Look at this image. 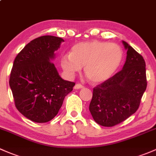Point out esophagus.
<instances>
[{
  "label": "esophagus",
  "mask_w": 156,
  "mask_h": 156,
  "mask_svg": "<svg viewBox=\"0 0 156 156\" xmlns=\"http://www.w3.org/2000/svg\"><path fill=\"white\" fill-rule=\"evenodd\" d=\"M83 85L80 84V83H77V84H75V87H74V89H76V90L83 89Z\"/></svg>",
  "instance_id": "1"
}]
</instances>
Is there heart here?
Masks as SVG:
<instances>
[{
	"instance_id": "obj_1",
	"label": "heart",
	"mask_w": 156,
	"mask_h": 156,
	"mask_svg": "<svg viewBox=\"0 0 156 156\" xmlns=\"http://www.w3.org/2000/svg\"><path fill=\"white\" fill-rule=\"evenodd\" d=\"M123 50L120 45L99 40L75 44L69 55L60 58V66L66 75L73 78L81 67L93 83H101L111 78L122 64Z\"/></svg>"
}]
</instances>
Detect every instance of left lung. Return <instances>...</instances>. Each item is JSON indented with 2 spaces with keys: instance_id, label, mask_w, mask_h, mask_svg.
I'll use <instances>...</instances> for the list:
<instances>
[{
  "instance_id": "obj_1",
  "label": "left lung",
  "mask_w": 156,
  "mask_h": 156,
  "mask_svg": "<svg viewBox=\"0 0 156 156\" xmlns=\"http://www.w3.org/2000/svg\"><path fill=\"white\" fill-rule=\"evenodd\" d=\"M127 56L122 70L93 89L89 110L99 125L120 123L138 109L147 89L146 63L143 57L122 41Z\"/></svg>"
}]
</instances>
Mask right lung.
Returning <instances> with one entry per match:
<instances>
[{
	"instance_id": "1",
	"label": "right lung",
	"mask_w": 156,
	"mask_h": 156,
	"mask_svg": "<svg viewBox=\"0 0 156 156\" xmlns=\"http://www.w3.org/2000/svg\"><path fill=\"white\" fill-rule=\"evenodd\" d=\"M62 38L42 36L30 41L18 54L9 78L16 107L35 122H47L58 113L75 83L59 75L52 60Z\"/></svg>"
}]
</instances>
